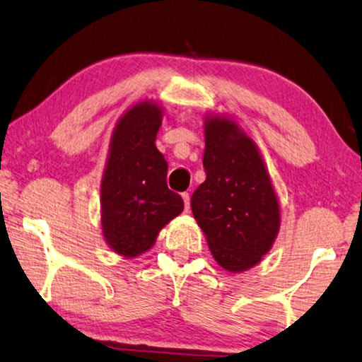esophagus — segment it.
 Instances as JSON below:
<instances>
[{"label":"esophagus","mask_w":362,"mask_h":362,"mask_svg":"<svg viewBox=\"0 0 362 362\" xmlns=\"http://www.w3.org/2000/svg\"><path fill=\"white\" fill-rule=\"evenodd\" d=\"M183 204H185V211L190 209V193H182Z\"/></svg>","instance_id":"obj_1"}]
</instances>
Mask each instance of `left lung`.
Segmentation results:
<instances>
[{"label": "left lung", "instance_id": "1", "mask_svg": "<svg viewBox=\"0 0 362 362\" xmlns=\"http://www.w3.org/2000/svg\"><path fill=\"white\" fill-rule=\"evenodd\" d=\"M206 180L192 212L211 255L228 272H245L271 251L280 230V202L255 140L226 114L204 116Z\"/></svg>", "mask_w": 362, "mask_h": 362}]
</instances>
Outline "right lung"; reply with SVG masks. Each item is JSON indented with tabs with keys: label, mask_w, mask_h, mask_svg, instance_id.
<instances>
[{
	"label": "right lung",
	"mask_w": 362,
	"mask_h": 362,
	"mask_svg": "<svg viewBox=\"0 0 362 362\" xmlns=\"http://www.w3.org/2000/svg\"><path fill=\"white\" fill-rule=\"evenodd\" d=\"M164 107L153 100L130 106L116 122L101 179V232L114 253L136 257L183 211L165 182L168 163L156 148Z\"/></svg>",
	"instance_id": "right-lung-1"
}]
</instances>
